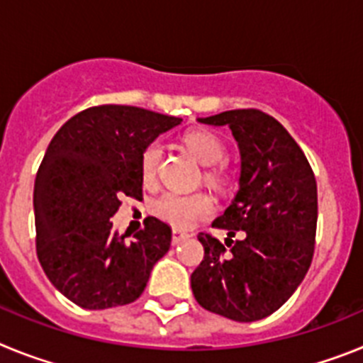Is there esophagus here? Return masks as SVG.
<instances>
[{"instance_id": "1", "label": "esophagus", "mask_w": 363, "mask_h": 363, "mask_svg": "<svg viewBox=\"0 0 363 363\" xmlns=\"http://www.w3.org/2000/svg\"><path fill=\"white\" fill-rule=\"evenodd\" d=\"M189 238H191V234L182 233V230H178V229L172 230V245H178V243L185 242V240H189Z\"/></svg>"}]
</instances>
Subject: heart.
<instances>
[{"mask_svg": "<svg viewBox=\"0 0 363 363\" xmlns=\"http://www.w3.org/2000/svg\"><path fill=\"white\" fill-rule=\"evenodd\" d=\"M184 145L201 165L209 167L205 171L207 184L216 189H225L229 185V172L221 165L227 156V149L216 134L209 133V130H191L184 136ZM162 154L163 147L160 142L149 143L143 149L142 163H140L143 184L150 185L156 182ZM213 211V200L203 192H192V194L165 192L152 205L154 216L167 221L174 229H191L200 220L209 218Z\"/></svg>", "mask_w": 363, "mask_h": 363, "instance_id": "b5f03b06", "label": "heart"}]
</instances>
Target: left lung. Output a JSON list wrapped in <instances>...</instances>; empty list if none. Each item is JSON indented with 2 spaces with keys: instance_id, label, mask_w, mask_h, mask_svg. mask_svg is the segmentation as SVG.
Here are the masks:
<instances>
[{
  "instance_id": "obj_1",
  "label": "left lung",
  "mask_w": 363,
  "mask_h": 363,
  "mask_svg": "<svg viewBox=\"0 0 363 363\" xmlns=\"http://www.w3.org/2000/svg\"><path fill=\"white\" fill-rule=\"evenodd\" d=\"M227 125L238 142L240 187L213 227L227 230L225 245L200 233L205 256L191 274L203 309L234 322H256L280 309L313 262L318 191L303 150L284 125L256 108L200 118ZM242 238L232 242L234 233Z\"/></svg>"
}]
</instances>
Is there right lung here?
Wrapping results in <instances>:
<instances>
[{"label":"right lung","instance_id":"1","mask_svg":"<svg viewBox=\"0 0 363 363\" xmlns=\"http://www.w3.org/2000/svg\"><path fill=\"white\" fill-rule=\"evenodd\" d=\"M129 105L85 108L57 130L34 184L36 251L45 274L83 309L138 300L171 247V227L149 216L133 242L112 233L121 198H142V154L182 123Z\"/></svg>","mask_w":363,"mask_h":363}]
</instances>
